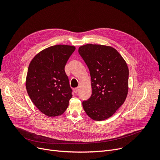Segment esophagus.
Listing matches in <instances>:
<instances>
[{
    "instance_id": "obj_1",
    "label": "esophagus",
    "mask_w": 160,
    "mask_h": 160,
    "mask_svg": "<svg viewBox=\"0 0 160 160\" xmlns=\"http://www.w3.org/2000/svg\"><path fill=\"white\" fill-rule=\"evenodd\" d=\"M78 90H79V88H74V89H73V91H74V93H76V94H77V93H78Z\"/></svg>"
}]
</instances>
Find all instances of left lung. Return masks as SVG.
Returning a JSON list of instances; mask_svg holds the SVG:
<instances>
[{"label":"left lung","instance_id":"1","mask_svg":"<svg viewBox=\"0 0 160 160\" xmlns=\"http://www.w3.org/2000/svg\"><path fill=\"white\" fill-rule=\"evenodd\" d=\"M91 78L92 94L82 106L92 119L103 121L113 115L127 98L129 71L127 63L113 47L88 44L78 48Z\"/></svg>","mask_w":160,"mask_h":160}]
</instances>
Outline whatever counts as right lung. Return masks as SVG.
<instances>
[{
  "instance_id": "1",
  "label": "right lung",
  "mask_w": 160,
  "mask_h": 160,
  "mask_svg": "<svg viewBox=\"0 0 160 160\" xmlns=\"http://www.w3.org/2000/svg\"><path fill=\"white\" fill-rule=\"evenodd\" d=\"M74 50L70 45L50 47L38 53L29 65L27 93L38 110L48 117L63 113L72 98L65 66Z\"/></svg>"
}]
</instances>
